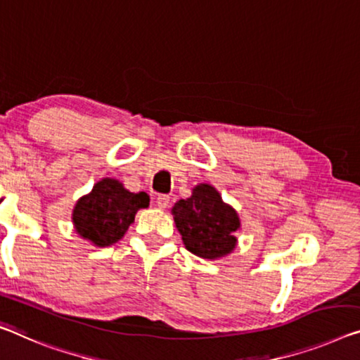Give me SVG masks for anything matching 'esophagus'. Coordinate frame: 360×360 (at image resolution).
Masks as SVG:
<instances>
[{"label": "esophagus", "instance_id": "esophagus-1", "mask_svg": "<svg viewBox=\"0 0 360 360\" xmlns=\"http://www.w3.org/2000/svg\"><path fill=\"white\" fill-rule=\"evenodd\" d=\"M156 202H158L159 209H167L169 204H170V196L169 195H159Z\"/></svg>", "mask_w": 360, "mask_h": 360}]
</instances>
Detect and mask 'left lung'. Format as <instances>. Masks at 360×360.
Returning a JSON list of instances; mask_svg holds the SVG:
<instances>
[{
	"instance_id": "left-lung-1",
	"label": "left lung",
	"mask_w": 360,
	"mask_h": 360,
	"mask_svg": "<svg viewBox=\"0 0 360 360\" xmlns=\"http://www.w3.org/2000/svg\"><path fill=\"white\" fill-rule=\"evenodd\" d=\"M172 215L185 248L196 256L214 261L235 250L240 217L212 185H196L190 198L175 202Z\"/></svg>"
}]
</instances>
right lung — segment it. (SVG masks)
<instances>
[{
	"label": "right lung",
	"mask_w": 360,
	"mask_h": 360,
	"mask_svg": "<svg viewBox=\"0 0 360 360\" xmlns=\"http://www.w3.org/2000/svg\"><path fill=\"white\" fill-rule=\"evenodd\" d=\"M149 206L145 191L130 193L115 179H103L77 201L72 222L84 240L98 248L117 243L134 224L135 214Z\"/></svg>",
	"instance_id": "right-lung-1"
}]
</instances>
